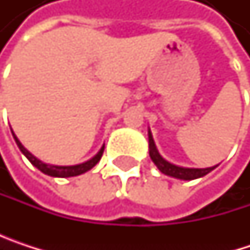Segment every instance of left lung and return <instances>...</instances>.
<instances>
[{"label":"left lung","instance_id":"obj_1","mask_svg":"<svg viewBox=\"0 0 250 250\" xmlns=\"http://www.w3.org/2000/svg\"><path fill=\"white\" fill-rule=\"evenodd\" d=\"M149 155L153 161V164L158 167V169L165 175H169V176H174V178H178V179H195V178H201L204 175H207L208 172H211L216 167L213 168H206V169H198V168H182V167H176L174 164H169L168 161H165L156 146H155V142H153V137L149 131Z\"/></svg>","mask_w":250,"mask_h":250}]
</instances>
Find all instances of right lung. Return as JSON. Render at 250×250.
<instances>
[{"mask_svg": "<svg viewBox=\"0 0 250 250\" xmlns=\"http://www.w3.org/2000/svg\"><path fill=\"white\" fill-rule=\"evenodd\" d=\"M13 136H14V140H16L19 149L23 152V155H24L25 158L31 162V165H34V167H36L37 169H40L43 174L50 175V176L68 178V176H76V175L83 174V172L89 171L91 168H94V167L100 162V159H101V156H103V152H104V146H103V147L100 149V152H98L92 159H89V161H86V162H83V164L75 165V167H56V165H47V164H43L42 161H39L36 156H33V155L25 149L24 146L20 143V140L16 137L14 133H13Z\"/></svg>", "mask_w": 250, "mask_h": 250, "instance_id": "obj_1", "label": "right lung"}]
</instances>
